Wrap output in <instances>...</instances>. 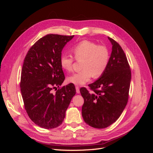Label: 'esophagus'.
<instances>
[{"label":"esophagus","instance_id":"1","mask_svg":"<svg viewBox=\"0 0 153 153\" xmlns=\"http://www.w3.org/2000/svg\"><path fill=\"white\" fill-rule=\"evenodd\" d=\"M76 93L77 94H79L80 93V89H79V87L78 86H76Z\"/></svg>","mask_w":153,"mask_h":153}]
</instances>
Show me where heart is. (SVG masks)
Here are the masks:
<instances>
[{
  "label": "heart",
  "instance_id": "1",
  "mask_svg": "<svg viewBox=\"0 0 153 153\" xmlns=\"http://www.w3.org/2000/svg\"><path fill=\"white\" fill-rule=\"evenodd\" d=\"M76 60L83 59L82 70L72 74L67 78L68 82L75 85H84L93 76H101L107 68L109 62V52L106 47L98 45L90 41L84 40L71 48ZM73 58L71 55L64 53L60 57V65L64 70L72 69Z\"/></svg>",
  "mask_w": 153,
  "mask_h": 153
}]
</instances>
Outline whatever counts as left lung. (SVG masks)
<instances>
[{
	"label": "left lung",
	"mask_w": 153,
	"mask_h": 153,
	"mask_svg": "<svg viewBox=\"0 0 153 153\" xmlns=\"http://www.w3.org/2000/svg\"><path fill=\"white\" fill-rule=\"evenodd\" d=\"M112 45L107 68L98 80L89 85L93 93L83 87L82 115L85 123L95 128H107L115 123L128 100L131 70L123 50L116 41L108 37Z\"/></svg>",
	"instance_id": "1"
}]
</instances>
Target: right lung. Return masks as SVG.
I'll use <instances>...</instances> for the list:
<instances>
[{
	"label": "right lung",
	"instance_id": "obj_1",
	"mask_svg": "<svg viewBox=\"0 0 153 153\" xmlns=\"http://www.w3.org/2000/svg\"><path fill=\"white\" fill-rule=\"evenodd\" d=\"M74 36L48 34L27 52L22 69L20 89L26 112L36 124L45 129L61 125L65 118L75 87L69 84L59 89L65 76L60 65L62 50Z\"/></svg>",
	"mask_w": 153,
	"mask_h": 153
}]
</instances>
